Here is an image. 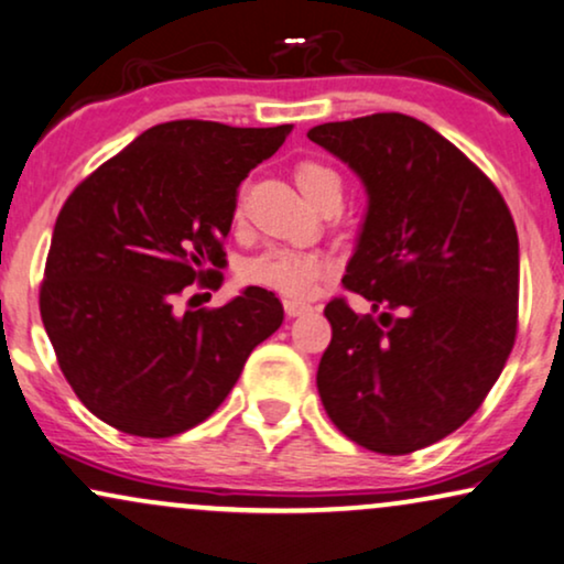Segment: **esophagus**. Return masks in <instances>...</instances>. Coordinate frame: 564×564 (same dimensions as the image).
<instances>
[{
	"label": "esophagus",
	"instance_id": "obj_1",
	"mask_svg": "<svg viewBox=\"0 0 564 564\" xmlns=\"http://www.w3.org/2000/svg\"><path fill=\"white\" fill-rule=\"evenodd\" d=\"M283 310H286L289 317H302L306 312H312V306L306 302H296V299H286V302H283Z\"/></svg>",
	"mask_w": 564,
	"mask_h": 564
}]
</instances>
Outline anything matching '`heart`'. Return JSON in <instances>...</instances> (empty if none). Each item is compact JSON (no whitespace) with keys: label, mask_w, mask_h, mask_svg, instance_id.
I'll return each mask as SVG.
<instances>
[{"label":"heart","mask_w":564,"mask_h":564,"mask_svg":"<svg viewBox=\"0 0 564 564\" xmlns=\"http://www.w3.org/2000/svg\"><path fill=\"white\" fill-rule=\"evenodd\" d=\"M294 180L299 189L315 205L330 192H340V176L319 161H299L294 166ZM327 270L330 265L323 254L296 252V249H265L258 258L241 265L239 278L249 286L275 291V294L291 299H304L319 286Z\"/></svg>","instance_id":"b5f03b06"}]
</instances>
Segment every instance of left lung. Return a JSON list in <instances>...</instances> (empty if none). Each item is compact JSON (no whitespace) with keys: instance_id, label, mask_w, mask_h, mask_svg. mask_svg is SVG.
I'll return each mask as SVG.
<instances>
[{"instance_id":"1","label":"left lung","mask_w":564,"mask_h":564,"mask_svg":"<svg viewBox=\"0 0 564 564\" xmlns=\"http://www.w3.org/2000/svg\"><path fill=\"white\" fill-rule=\"evenodd\" d=\"M306 138L365 182L369 210L317 369L330 422L356 445L405 455L474 416L518 333V231L500 189L430 124L372 113Z\"/></svg>"}]
</instances>
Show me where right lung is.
I'll list each match as a JSON object with an SVG mask.
<instances>
[{
    "label": "right lung",
    "instance_id": "add662e5",
    "mask_svg": "<svg viewBox=\"0 0 564 564\" xmlns=\"http://www.w3.org/2000/svg\"><path fill=\"white\" fill-rule=\"evenodd\" d=\"M291 130L155 124L62 205L41 319L75 395L113 430L159 440L205 422L281 327V302L260 286L216 310L180 315L174 302L192 283L220 289L239 184Z\"/></svg>",
    "mask_w": 564,
    "mask_h": 564
}]
</instances>
